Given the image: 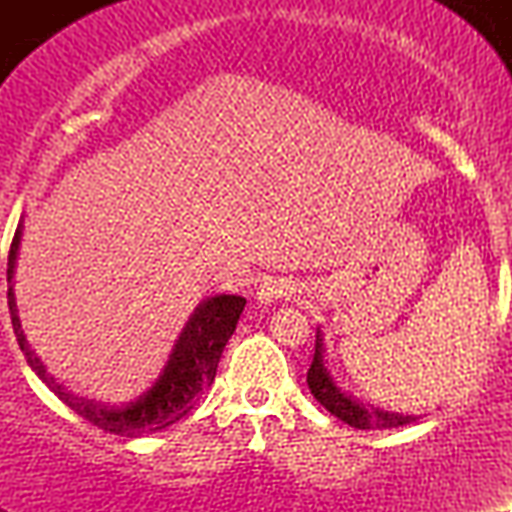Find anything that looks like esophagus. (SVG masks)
Masks as SVG:
<instances>
[{
    "label": "esophagus",
    "mask_w": 512,
    "mask_h": 512,
    "mask_svg": "<svg viewBox=\"0 0 512 512\" xmlns=\"http://www.w3.org/2000/svg\"><path fill=\"white\" fill-rule=\"evenodd\" d=\"M293 291H296V289L291 286V281L269 279V281H264V284H262L260 301L262 303H274V301H281V298H291Z\"/></svg>",
    "instance_id": "34e87169"
}]
</instances>
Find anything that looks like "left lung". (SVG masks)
Here are the masks:
<instances>
[{"mask_svg":"<svg viewBox=\"0 0 512 512\" xmlns=\"http://www.w3.org/2000/svg\"><path fill=\"white\" fill-rule=\"evenodd\" d=\"M308 387L317 402L330 411V414L337 416V419H342L344 424L361 428V431H375V428H397V426H407L414 421V416L390 414V411H383V409L363 407V404L356 402L354 397L339 390L337 383L332 380L330 370H327L325 344H322L320 332H317L313 363H310V370H308Z\"/></svg>","mask_w":512,"mask_h":512,"instance_id":"left-lung-1","label":"left lung"}]
</instances>
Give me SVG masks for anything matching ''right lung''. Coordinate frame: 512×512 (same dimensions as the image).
I'll use <instances>...</instances> for the list:
<instances>
[{"label":"right lung","instance_id":"add662e5","mask_svg":"<svg viewBox=\"0 0 512 512\" xmlns=\"http://www.w3.org/2000/svg\"><path fill=\"white\" fill-rule=\"evenodd\" d=\"M23 221L16 228L14 240H11L9 262H7V281L11 284L14 279L16 257H19ZM245 308L243 296H228L219 293L202 301L190 315V320L182 327L180 337L175 339L173 351H170L166 366L161 375L154 380L149 390L132 402L122 404V407H105V404L93 402V399L76 397L67 392L55 378L45 370L43 361L31 351L26 342V334L21 330L19 310H16L14 284L9 286V313L11 325H14L16 342H19L23 356H26L28 366L33 373L43 380L45 385L55 392L57 397L67 404L69 409L76 411L81 419L88 424L103 428L105 433H115V436L137 438L142 433H156L168 428L175 421H180L192 407H195L197 397L202 395L207 387L214 383L216 368H219V358L223 354V346L228 344L231 334L236 332L240 313Z\"/></svg>","mask_w":512,"mask_h":512}]
</instances>
